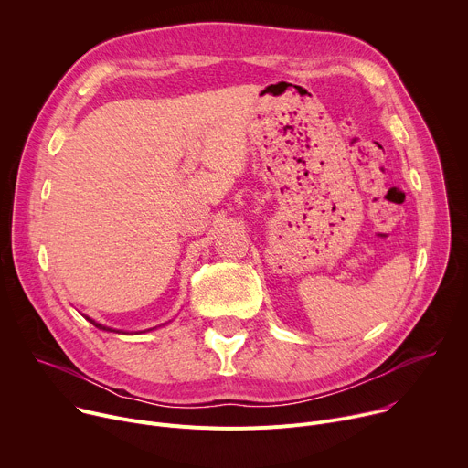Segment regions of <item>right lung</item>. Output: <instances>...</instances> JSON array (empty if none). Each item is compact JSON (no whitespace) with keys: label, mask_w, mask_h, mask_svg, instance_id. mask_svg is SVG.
I'll return each mask as SVG.
<instances>
[{"label":"right lung","mask_w":468,"mask_h":468,"mask_svg":"<svg viewBox=\"0 0 468 468\" xmlns=\"http://www.w3.org/2000/svg\"><path fill=\"white\" fill-rule=\"evenodd\" d=\"M90 324H94L98 329H103V331H116V329H112V327H107V325H103V324H100V322H96V320H92V318H89V316H85ZM116 333H120V331H116Z\"/></svg>","instance_id":"add662e5"}]
</instances>
